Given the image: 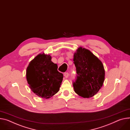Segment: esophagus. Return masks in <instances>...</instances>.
<instances>
[{"label":"esophagus","mask_w":130,"mask_h":130,"mask_svg":"<svg viewBox=\"0 0 130 130\" xmlns=\"http://www.w3.org/2000/svg\"><path fill=\"white\" fill-rule=\"evenodd\" d=\"M64 77H65L66 78H67L68 77V76H69L68 73H64Z\"/></svg>","instance_id":"1"}]
</instances>
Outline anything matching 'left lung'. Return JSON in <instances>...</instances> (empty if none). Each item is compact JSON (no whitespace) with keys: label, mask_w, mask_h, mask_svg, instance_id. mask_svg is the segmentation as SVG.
<instances>
[{"label":"left lung","mask_w":130,"mask_h":130,"mask_svg":"<svg viewBox=\"0 0 130 130\" xmlns=\"http://www.w3.org/2000/svg\"><path fill=\"white\" fill-rule=\"evenodd\" d=\"M77 79L73 84L75 92L84 98H90L99 91L105 79L102 62L89 50L80 46L74 55Z\"/></svg>","instance_id":"8db88e82"}]
</instances>
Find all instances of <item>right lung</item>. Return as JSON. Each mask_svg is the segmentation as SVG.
Masks as SVG:
<instances>
[{"label": "right lung", "instance_id": "right-lung-1", "mask_svg": "<svg viewBox=\"0 0 130 130\" xmlns=\"http://www.w3.org/2000/svg\"><path fill=\"white\" fill-rule=\"evenodd\" d=\"M51 56L40 53L29 63L26 77L31 90L42 99H48L57 93L63 80V74L57 71V65Z\"/></svg>", "mask_w": 130, "mask_h": 130}]
</instances>
